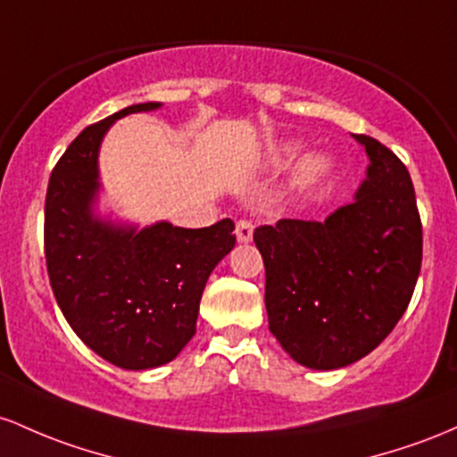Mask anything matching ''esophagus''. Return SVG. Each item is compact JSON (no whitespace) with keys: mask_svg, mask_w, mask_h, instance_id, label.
<instances>
[{"mask_svg":"<svg viewBox=\"0 0 457 457\" xmlns=\"http://www.w3.org/2000/svg\"><path fill=\"white\" fill-rule=\"evenodd\" d=\"M253 233H254V227L253 222H248V220H239V222L235 224V235H237L239 244L253 242Z\"/></svg>","mask_w":457,"mask_h":457,"instance_id":"34e87169","label":"esophagus"}]
</instances>
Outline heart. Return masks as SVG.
<instances>
[{
    "label": "heart",
    "instance_id": "b5f03b06",
    "mask_svg": "<svg viewBox=\"0 0 457 457\" xmlns=\"http://www.w3.org/2000/svg\"><path fill=\"white\" fill-rule=\"evenodd\" d=\"M297 153V145L295 142H289V145L280 146L278 151L274 153V157H271V162L274 163H285L289 162L291 157H294ZM335 157L330 155V153L326 151H312V153H306L304 157H302L300 162H297L295 166V172H294V183L297 187H311V186H317L320 181H324L335 170Z\"/></svg>",
    "mask_w": 457,
    "mask_h": 457
}]
</instances>
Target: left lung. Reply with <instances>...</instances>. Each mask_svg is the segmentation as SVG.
I'll return each mask as SVG.
<instances>
[{"mask_svg": "<svg viewBox=\"0 0 457 457\" xmlns=\"http://www.w3.org/2000/svg\"><path fill=\"white\" fill-rule=\"evenodd\" d=\"M353 137L369 166L352 203L324 222L254 228L271 335L317 371L376 350L406 312L421 271V218L406 166L373 137Z\"/></svg>", "mask_w": 457, "mask_h": 457, "instance_id": "left-lung-1", "label": "left lung"}]
</instances>
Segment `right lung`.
Instances as JSON below:
<instances>
[{"instance_id": "right-lung-1", "label": "right lung", "mask_w": 457, "mask_h": 457, "mask_svg": "<svg viewBox=\"0 0 457 457\" xmlns=\"http://www.w3.org/2000/svg\"><path fill=\"white\" fill-rule=\"evenodd\" d=\"M160 107L129 105L86 127L55 163L45 201V259L60 311L92 352L131 371L166 365L187 345L209 274L235 245L230 218L140 228L95 212L107 129Z\"/></svg>"}]
</instances>
